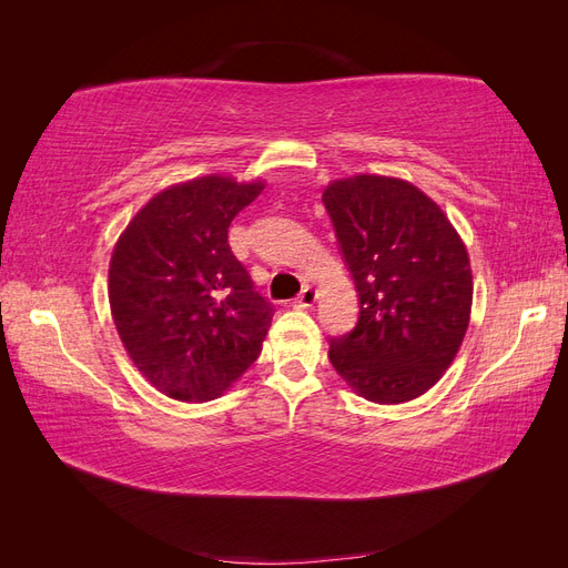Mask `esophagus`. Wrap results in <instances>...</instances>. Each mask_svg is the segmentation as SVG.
I'll return each mask as SVG.
<instances>
[{
    "mask_svg": "<svg viewBox=\"0 0 568 568\" xmlns=\"http://www.w3.org/2000/svg\"><path fill=\"white\" fill-rule=\"evenodd\" d=\"M315 301H317V291L311 288V286H305L301 294L294 298V305L296 307H311Z\"/></svg>",
    "mask_w": 568,
    "mask_h": 568,
    "instance_id": "esophagus-1",
    "label": "esophagus"
}]
</instances>
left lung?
<instances>
[{"label":"left lung","mask_w":568,"mask_h":568,"mask_svg":"<svg viewBox=\"0 0 568 568\" xmlns=\"http://www.w3.org/2000/svg\"><path fill=\"white\" fill-rule=\"evenodd\" d=\"M322 201L359 296L353 332L329 343L332 365L372 403L419 398L467 334V248L438 205L405 180H336Z\"/></svg>","instance_id":"8db88e82"}]
</instances>
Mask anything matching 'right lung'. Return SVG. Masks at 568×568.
Masks as SVG:
<instances>
[{
	"label": "right lung",
	"mask_w": 568,
	"mask_h": 568,
	"mask_svg": "<svg viewBox=\"0 0 568 568\" xmlns=\"http://www.w3.org/2000/svg\"><path fill=\"white\" fill-rule=\"evenodd\" d=\"M265 189L209 175L153 196L109 267L115 329L146 379L184 403L213 400L261 355L274 305L230 248L232 220Z\"/></svg>",
	"instance_id": "add662e5"
}]
</instances>
